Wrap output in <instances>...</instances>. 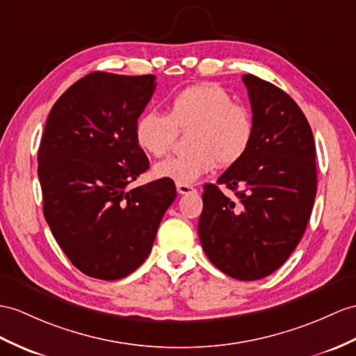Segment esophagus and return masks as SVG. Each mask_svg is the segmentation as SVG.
I'll return each instance as SVG.
<instances>
[{
  "label": "esophagus",
  "mask_w": 356,
  "mask_h": 356,
  "mask_svg": "<svg viewBox=\"0 0 356 356\" xmlns=\"http://www.w3.org/2000/svg\"><path fill=\"white\" fill-rule=\"evenodd\" d=\"M177 192L179 195H190V193H195L196 188L188 184H177Z\"/></svg>",
  "instance_id": "34e87169"
}]
</instances>
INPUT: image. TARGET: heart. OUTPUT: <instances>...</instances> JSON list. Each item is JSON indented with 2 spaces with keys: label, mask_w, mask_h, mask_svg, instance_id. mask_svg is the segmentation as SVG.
<instances>
[{
  "label": "heart",
  "mask_w": 356,
  "mask_h": 356,
  "mask_svg": "<svg viewBox=\"0 0 356 356\" xmlns=\"http://www.w3.org/2000/svg\"><path fill=\"white\" fill-rule=\"evenodd\" d=\"M192 128L190 152L155 164L152 173L177 184H192L218 168H229L245 157L254 138L250 111L236 104L220 86L202 83L188 86L173 95L168 115L146 110L137 118L134 138L138 148L151 157L166 155L178 131Z\"/></svg>",
  "instance_id": "obj_1"
}]
</instances>
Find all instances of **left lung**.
Wrapping results in <instances>:
<instances>
[{"mask_svg": "<svg viewBox=\"0 0 356 356\" xmlns=\"http://www.w3.org/2000/svg\"><path fill=\"white\" fill-rule=\"evenodd\" d=\"M254 138L218 184L204 186L199 240L208 259L231 278L255 281L280 268L296 249L317 192L316 145L299 106L275 84L243 75Z\"/></svg>", "mask_w": 356, "mask_h": 356, "instance_id": "obj_1", "label": "left lung"}]
</instances>
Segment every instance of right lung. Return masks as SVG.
Listing matches in <instances>:
<instances>
[{"label": "right lung", "instance_id": "add662e5", "mask_svg": "<svg viewBox=\"0 0 356 356\" xmlns=\"http://www.w3.org/2000/svg\"><path fill=\"white\" fill-rule=\"evenodd\" d=\"M155 75L92 72L51 108L38 152L43 216L78 270L115 281L148 258L177 188L161 178L128 188L149 168L134 125Z\"/></svg>", "mask_w": 356, "mask_h": 356}]
</instances>
